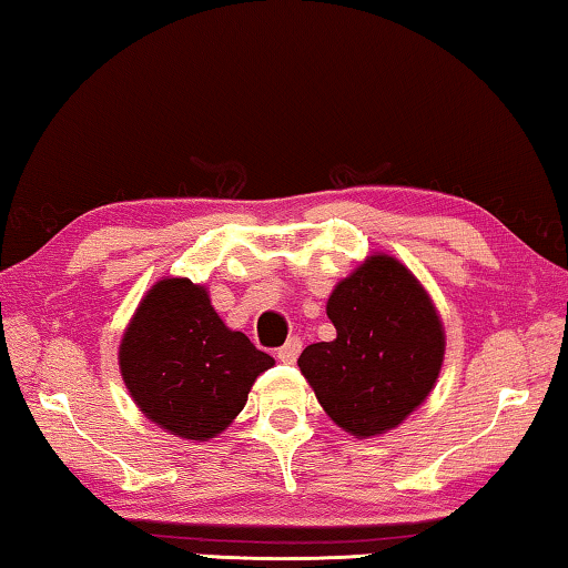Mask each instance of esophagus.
I'll return each instance as SVG.
<instances>
[{"instance_id":"esophagus-1","label":"esophagus","mask_w":568,"mask_h":568,"mask_svg":"<svg viewBox=\"0 0 568 568\" xmlns=\"http://www.w3.org/2000/svg\"><path fill=\"white\" fill-rule=\"evenodd\" d=\"M300 353H302V339L300 337H290L282 347H278L276 357L282 363H294L296 357H300Z\"/></svg>"}]
</instances>
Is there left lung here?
Here are the masks:
<instances>
[{
	"label": "left lung",
	"instance_id": "left-lung-1",
	"mask_svg": "<svg viewBox=\"0 0 568 568\" xmlns=\"http://www.w3.org/2000/svg\"><path fill=\"white\" fill-rule=\"evenodd\" d=\"M337 337L300 355L304 378L337 426L355 436L394 429L429 396L444 329L429 294L394 256H371L329 294Z\"/></svg>",
	"mask_w": 568,
	"mask_h": 568
}]
</instances>
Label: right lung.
I'll return each instance as SVG.
<instances>
[{
  "label": "right lung",
  "mask_w": 568,
  "mask_h": 568,
  "mask_svg": "<svg viewBox=\"0 0 568 568\" xmlns=\"http://www.w3.org/2000/svg\"><path fill=\"white\" fill-rule=\"evenodd\" d=\"M119 365L136 406L182 439H211L241 408L274 357L223 325L207 292L162 278L129 322Z\"/></svg>",
  "instance_id": "obj_1"
}]
</instances>
